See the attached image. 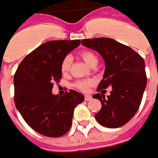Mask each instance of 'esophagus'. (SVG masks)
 <instances>
[{
	"instance_id": "34e87169",
	"label": "esophagus",
	"mask_w": 158,
	"mask_h": 158,
	"mask_svg": "<svg viewBox=\"0 0 158 158\" xmlns=\"http://www.w3.org/2000/svg\"><path fill=\"white\" fill-rule=\"evenodd\" d=\"M85 99L86 101H90L92 99V96L91 95H88V94H86V95H85Z\"/></svg>"
}]
</instances>
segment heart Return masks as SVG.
Instances as JSON below:
<instances>
[{"label": "heart", "mask_w": 158, "mask_h": 158, "mask_svg": "<svg viewBox=\"0 0 158 158\" xmlns=\"http://www.w3.org/2000/svg\"><path fill=\"white\" fill-rule=\"evenodd\" d=\"M79 57L84 60L89 66L94 67L98 64V58L95 55L94 52H92L91 50H84L79 53ZM72 59L69 56H66L61 62L60 64V70H61L63 74H67L70 70L71 67ZM94 85V81L88 79V80H81L77 81L73 84V86L76 89H79L81 91L86 92L89 89V87Z\"/></svg>", "instance_id": "b5f03b06"}]
</instances>
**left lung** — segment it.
<instances>
[{
	"mask_svg": "<svg viewBox=\"0 0 158 158\" xmlns=\"http://www.w3.org/2000/svg\"><path fill=\"white\" fill-rule=\"evenodd\" d=\"M81 44L98 51L105 62L103 78L97 88L103 94L93 95L102 103L95 119L108 128L124 126L135 115L142 101L147 84L144 60L131 47L113 39H83ZM109 86L112 91L105 97L103 89Z\"/></svg>",
	"mask_w": 158,
	"mask_h": 158,
	"instance_id": "8db88e82",
	"label": "left lung"
}]
</instances>
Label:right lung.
<instances>
[{"mask_svg": "<svg viewBox=\"0 0 158 158\" xmlns=\"http://www.w3.org/2000/svg\"><path fill=\"white\" fill-rule=\"evenodd\" d=\"M81 40L45 42L26 56L14 77L15 103L31 129L48 137H60L69 131L74 109L84 95L69 89L62 97L52 94L62 78L60 64Z\"/></svg>", "mask_w": 158, "mask_h": 158, "instance_id": "add662e5", "label": "right lung"}]
</instances>
